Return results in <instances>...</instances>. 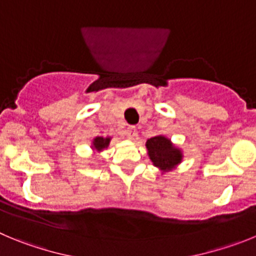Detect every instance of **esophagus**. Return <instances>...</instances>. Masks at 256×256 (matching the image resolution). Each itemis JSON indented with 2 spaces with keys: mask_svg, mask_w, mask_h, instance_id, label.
I'll return each instance as SVG.
<instances>
[{
  "mask_svg": "<svg viewBox=\"0 0 256 256\" xmlns=\"http://www.w3.org/2000/svg\"><path fill=\"white\" fill-rule=\"evenodd\" d=\"M126 135H128V139H134V138L138 135L136 128H135V126H128V128H126Z\"/></svg>",
  "mask_w": 256,
  "mask_h": 256,
  "instance_id": "esophagus-1",
  "label": "esophagus"
}]
</instances>
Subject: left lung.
<instances>
[{
    "label": "left lung",
    "instance_id": "left-lung-1",
    "mask_svg": "<svg viewBox=\"0 0 256 256\" xmlns=\"http://www.w3.org/2000/svg\"><path fill=\"white\" fill-rule=\"evenodd\" d=\"M145 145L153 164L164 172L176 167L182 160L181 150L174 146L171 140L162 135L150 138Z\"/></svg>",
    "mask_w": 256,
    "mask_h": 256
}]
</instances>
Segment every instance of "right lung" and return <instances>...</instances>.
<instances>
[{"instance_id": "1", "label": "right lung", "mask_w": 256, "mask_h": 256, "mask_svg": "<svg viewBox=\"0 0 256 256\" xmlns=\"http://www.w3.org/2000/svg\"><path fill=\"white\" fill-rule=\"evenodd\" d=\"M110 142H111V138H96V139L93 140V146L96 150L100 152L102 149L107 148L108 144H110Z\"/></svg>"}]
</instances>
